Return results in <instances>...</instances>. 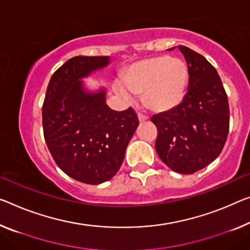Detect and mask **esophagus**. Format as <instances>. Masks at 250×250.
Returning a JSON list of instances; mask_svg holds the SVG:
<instances>
[{
	"mask_svg": "<svg viewBox=\"0 0 250 250\" xmlns=\"http://www.w3.org/2000/svg\"><path fill=\"white\" fill-rule=\"evenodd\" d=\"M137 116H138V121H140L141 123L146 122V121L148 120V116H147V115H145V114H143V113H138V114H137Z\"/></svg>",
	"mask_w": 250,
	"mask_h": 250,
	"instance_id": "obj_1",
	"label": "esophagus"
}]
</instances>
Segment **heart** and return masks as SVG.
<instances>
[{
    "instance_id": "obj_1",
    "label": "heart",
    "mask_w": 250,
    "mask_h": 250,
    "mask_svg": "<svg viewBox=\"0 0 250 250\" xmlns=\"http://www.w3.org/2000/svg\"><path fill=\"white\" fill-rule=\"evenodd\" d=\"M124 85L133 94L141 95L148 108L164 112L182 101L188 82V69L182 60L170 57H154L130 66L123 75ZM116 91L125 99L130 94L117 83Z\"/></svg>"
}]
</instances>
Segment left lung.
Returning a JSON list of instances; mask_svg holds the SVG:
<instances>
[{
  "instance_id": "left-lung-1",
  "label": "left lung",
  "mask_w": 250,
  "mask_h": 250,
  "mask_svg": "<svg viewBox=\"0 0 250 250\" xmlns=\"http://www.w3.org/2000/svg\"><path fill=\"white\" fill-rule=\"evenodd\" d=\"M178 48L188 63V91L181 104L151 121L157 128L155 148L160 159L172 171L192 174L216 160L224 148L229 104L212 64L190 48Z\"/></svg>"
}]
</instances>
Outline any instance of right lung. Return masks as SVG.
<instances>
[{
  "label": "right lung",
  "mask_w": 250,
  "mask_h": 250,
  "mask_svg": "<svg viewBox=\"0 0 250 250\" xmlns=\"http://www.w3.org/2000/svg\"><path fill=\"white\" fill-rule=\"evenodd\" d=\"M107 63L106 56L69 59L52 75L42 105L51 156L64 173L86 184L106 182L117 173L138 126L132 107L115 112L105 103V90H83L80 79Z\"/></svg>",
  "instance_id": "obj_1"
}]
</instances>
